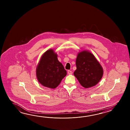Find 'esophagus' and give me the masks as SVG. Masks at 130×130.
Wrapping results in <instances>:
<instances>
[{
    "label": "esophagus",
    "mask_w": 130,
    "mask_h": 130,
    "mask_svg": "<svg viewBox=\"0 0 130 130\" xmlns=\"http://www.w3.org/2000/svg\"><path fill=\"white\" fill-rule=\"evenodd\" d=\"M72 72L71 71H70V70H69V71H68V74L71 75L72 74Z\"/></svg>",
    "instance_id": "esophagus-1"
}]
</instances>
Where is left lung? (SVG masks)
<instances>
[{
	"mask_svg": "<svg viewBox=\"0 0 130 130\" xmlns=\"http://www.w3.org/2000/svg\"><path fill=\"white\" fill-rule=\"evenodd\" d=\"M76 65L77 69L74 72V75L85 88L96 85L102 77V66L95 56L87 51L78 53Z\"/></svg>",
	"mask_w": 130,
	"mask_h": 130,
	"instance_id": "1",
	"label": "left lung"
}]
</instances>
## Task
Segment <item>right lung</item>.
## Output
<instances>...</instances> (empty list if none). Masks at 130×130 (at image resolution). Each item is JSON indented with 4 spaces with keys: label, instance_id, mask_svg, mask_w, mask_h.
I'll return each instance as SVG.
<instances>
[{
    "label": "right lung",
    "instance_id": "1",
    "mask_svg": "<svg viewBox=\"0 0 130 130\" xmlns=\"http://www.w3.org/2000/svg\"><path fill=\"white\" fill-rule=\"evenodd\" d=\"M66 74V70L58 61L54 50H47L43 54L36 68L39 83L48 88H55Z\"/></svg>",
    "mask_w": 130,
    "mask_h": 130
}]
</instances>
